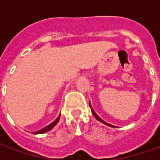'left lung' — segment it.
Here are the masks:
<instances>
[{"instance_id":"8db88e82","label":"left lung","mask_w":160,"mask_h":160,"mask_svg":"<svg viewBox=\"0 0 160 160\" xmlns=\"http://www.w3.org/2000/svg\"><path fill=\"white\" fill-rule=\"evenodd\" d=\"M89 105H90L91 110H92V114H93V116H94V117H95V118H96L97 120H98V121H99V122H103V123L105 124V125H107V126H109V127H113V128H114V126H113V125H111V124L107 123V122H105L104 121L102 120V119H101V118H99V117H98V115L96 114L95 112H94V111H93V110H92V105H91L90 103H89Z\"/></svg>"}]
</instances>
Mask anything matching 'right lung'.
I'll return each instance as SVG.
<instances>
[{
    "label": "right lung",
    "instance_id": "add662e5",
    "mask_svg": "<svg viewBox=\"0 0 160 160\" xmlns=\"http://www.w3.org/2000/svg\"><path fill=\"white\" fill-rule=\"evenodd\" d=\"M60 117H61V114H60V116L58 117V118H56V120H55L54 122H53L52 123H50L49 125L46 126L45 128H43L40 129V130L36 131V132H35L34 134H42V133H45V132H48V131H49L50 129H52L53 128L56 126V124L58 122V121H59V119H60Z\"/></svg>",
    "mask_w": 160,
    "mask_h": 160
}]
</instances>
